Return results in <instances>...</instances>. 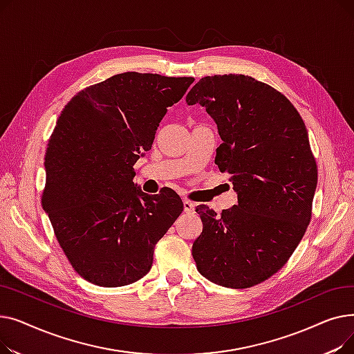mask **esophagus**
I'll list each match as a JSON object with an SVG mask.
<instances>
[{
	"label": "esophagus",
	"mask_w": 354,
	"mask_h": 354,
	"mask_svg": "<svg viewBox=\"0 0 354 354\" xmlns=\"http://www.w3.org/2000/svg\"><path fill=\"white\" fill-rule=\"evenodd\" d=\"M183 209L187 214H192L195 211V203L189 199H183Z\"/></svg>",
	"instance_id": "1"
}]
</instances>
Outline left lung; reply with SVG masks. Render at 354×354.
Returning <instances> with one entry per match:
<instances>
[{
    "mask_svg": "<svg viewBox=\"0 0 354 354\" xmlns=\"http://www.w3.org/2000/svg\"><path fill=\"white\" fill-rule=\"evenodd\" d=\"M187 103L215 120V163L238 194L221 215L196 208L202 232L192 257L207 280L250 288L284 267L310 224L317 165L306 124L283 93L245 74L202 77Z\"/></svg>",
    "mask_w": 354,
    "mask_h": 354,
    "instance_id": "obj_1",
    "label": "left lung"
}]
</instances>
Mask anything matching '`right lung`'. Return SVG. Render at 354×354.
Segmentation results:
<instances>
[{
  "label": "right lung",
  "instance_id": "1",
  "mask_svg": "<svg viewBox=\"0 0 354 354\" xmlns=\"http://www.w3.org/2000/svg\"><path fill=\"white\" fill-rule=\"evenodd\" d=\"M194 80L127 71L80 90L62 110L46 151L41 205L86 281L122 287L140 280L183 211L175 191L147 195L132 179L167 107Z\"/></svg>",
  "mask_w": 354,
  "mask_h": 354
}]
</instances>
